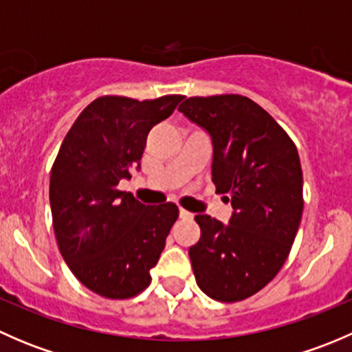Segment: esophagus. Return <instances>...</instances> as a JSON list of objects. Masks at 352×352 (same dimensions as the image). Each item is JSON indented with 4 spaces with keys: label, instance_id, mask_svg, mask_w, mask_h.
Listing matches in <instances>:
<instances>
[{
    "label": "esophagus",
    "instance_id": "1",
    "mask_svg": "<svg viewBox=\"0 0 352 352\" xmlns=\"http://www.w3.org/2000/svg\"><path fill=\"white\" fill-rule=\"evenodd\" d=\"M179 214H180V218H182V219H192V218H194V214H192V212L186 211V209H180V211H179Z\"/></svg>",
    "mask_w": 352,
    "mask_h": 352
}]
</instances>
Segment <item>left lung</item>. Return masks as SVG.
Returning a JSON list of instances; mask_svg holds the SVG:
<instances>
[{
  "label": "left lung",
  "mask_w": 352,
  "mask_h": 352,
  "mask_svg": "<svg viewBox=\"0 0 352 352\" xmlns=\"http://www.w3.org/2000/svg\"><path fill=\"white\" fill-rule=\"evenodd\" d=\"M212 140V182L233 216L223 225L197 214L201 239L189 248L197 286L235 303L276 278L303 214V172L293 140L243 95L190 97L179 107Z\"/></svg>",
  "instance_id": "left-lung-1"
}]
</instances>
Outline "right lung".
Segmentation results:
<instances>
[{"mask_svg":"<svg viewBox=\"0 0 352 352\" xmlns=\"http://www.w3.org/2000/svg\"><path fill=\"white\" fill-rule=\"evenodd\" d=\"M182 98L98 97L74 120L52 165L49 201L59 252L81 285L109 300L150 286L179 218L172 202L144 206L117 186L140 168L148 133Z\"/></svg>","mask_w":352,"mask_h":352,"instance_id":"add662e5","label":"right lung"}]
</instances>
